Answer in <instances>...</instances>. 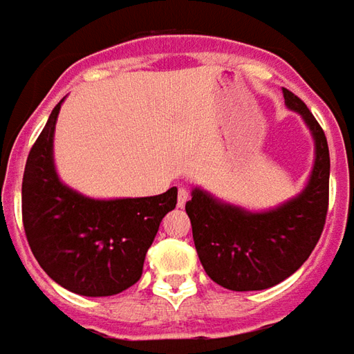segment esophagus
Segmentation results:
<instances>
[{
    "instance_id": "obj_1",
    "label": "esophagus",
    "mask_w": 354,
    "mask_h": 354,
    "mask_svg": "<svg viewBox=\"0 0 354 354\" xmlns=\"http://www.w3.org/2000/svg\"><path fill=\"white\" fill-rule=\"evenodd\" d=\"M187 201H189V189H187V187H179V189H177V205L185 206L187 205Z\"/></svg>"
}]
</instances>
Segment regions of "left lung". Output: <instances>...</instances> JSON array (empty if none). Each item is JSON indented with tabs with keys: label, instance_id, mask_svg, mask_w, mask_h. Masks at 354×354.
Wrapping results in <instances>:
<instances>
[{
	"label": "left lung",
	"instance_id": "8db88e82",
	"mask_svg": "<svg viewBox=\"0 0 354 354\" xmlns=\"http://www.w3.org/2000/svg\"><path fill=\"white\" fill-rule=\"evenodd\" d=\"M288 109L302 115L315 144L310 181L298 196L267 212H248L193 189L185 205L206 274L236 292L265 290L288 279L314 251L326 226L329 205V148L310 109L282 89Z\"/></svg>",
	"mask_w": 354,
	"mask_h": 354
}]
</instances>
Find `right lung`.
Listing matches in <instances>:
<instances>
[{
  "label": "right lung",
  "mask_w": 354,
  "mask_h": 354,
  "mask_svg": "<svg viewBox=\"0 0 354 354\" xmlns=\"http://www.w3.org/2000/svg\"><path fill=\"white\" fill-rule=\"evenodd\" d=\"M60 105L30 148L23 175V226L52 281L82 296H113L140 281L144 259L177 189L144 198L95 201L58 179L52 142Z\"/></svg>",
  "instance_id": "add662e5"
}]
</instances>
